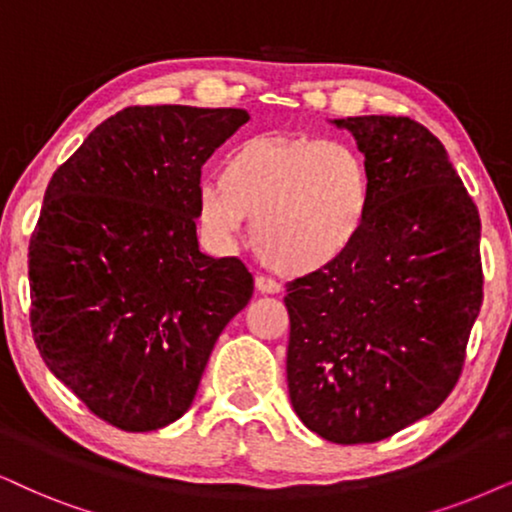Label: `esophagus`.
<instances>
[{"mask_svg": "<svg viewBox=\"0 0 512 512\" xmlns=\"http://www.w3.org/2000/svg\"><path fill=\"white\" fill-rule=\"evenodd\" d=\"M255 288L260 290L262 295H276L278 290H281V286H278L276 281H271V278H267V276H257L255 278Z\"/></svg>", "mask_w": 512, "mask_h": 512, "instance_id": "obj_1", "label": "esophagus"}]
</instances>
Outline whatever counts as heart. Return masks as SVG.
<instances>
[{
  "label": "heart",
  "instance_id": "heart-1",
  "mask_svg": "<svg viewBox=\"0 0 512 512\" xmlns=\"http://www.w3.org/2000/svg\"><path fill=\"white\" fill-rule=\"evenodd\" d=\"M375 205L368 160L340 141L257 134L226 153L219 181L200 184L205 236L231 245L252 219V248L281 276L328 271L357 248Z\"/></svg>",
  "mask_w": 512,
  "mask_h": 512
}]
</instances>
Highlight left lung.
<instances>
[{
    "label": "left lung",
    "instance_id": "obj_1",
    "mask_svg": "<svg viewBox=\"0 0 512 512\" xmlns=\"http://www.w3.org/2000/svg\"><path fill=\"white\" fill-rule=\"evenodd\" d=\"M373 172L368 229L345 260L290 281L288 394L335 444H371L430 416L463 371L482 307L480 212L428 127L333 120Z\"/></svg>",
    "mask_w": 512,
    "mask_h": 512
}]
</instances>
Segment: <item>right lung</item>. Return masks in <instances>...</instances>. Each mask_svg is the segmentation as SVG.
Listing matches in <instances>:
<instances>
[{"instance_id": "1", "label": "right lung", "mask_w": 512, "mask_h": 512, "mask_svg": "<svg viewBox=\"0 0 512 512\" xmlns=\"http://www.w3.org/2000/svg\"><path fill=\"white\" fill-rule=\"evenodd\" d=\"M243 108L129 106L51 177L30 238V326L49 371L125 432L189 411L212 347L252 297L196 236L200 167Z\"/></svg>"}]
</instances>
